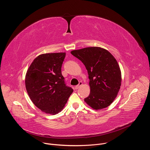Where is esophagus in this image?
I'll use <instances>...</instances> for the list:
<instances>
[{
	"label": "esophagus",
	"instance_id": "obj_1",
	"mask_svg": "<svg viewBox=\"0 0 150 150\" xmlns=\"http://www.w3.org/2000/svg\"><path fill=\"white\" fill-rule=\"evenodd\" d=\"M82 85V82H79V84L77 85H76V86L75 87V90H78V89Z\"/></svg>",
	"mask_w": 150,
	"mask_h": 150
}]
</instances>
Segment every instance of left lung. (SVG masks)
Returning a JSON list of instances; mask_svg holds the SVG:
<instances>
[{"instance_id": "8db88e82", "label": "left lung", "mask_w": 150, "mask_h": 150, "mask_svg": "<svg viewBox=\"0 0 150 150\" xmlns=\"http://www.w3.org/2000/svg\"><path fill=\"white\" fill-rule=\"evenodd\" d=\"M71 54L83 63L88 71L90 94L84 101L95 110L110 105L117 95L122 81L116 59L109 51L98 47L75 50Z\"/></svg>"}]
</instances>
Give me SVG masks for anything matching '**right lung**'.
Here are the masks:
<instances>
[{"instance_id": "add662e5", "label": "right lung", "mask_w": 150, "mask_h": 150, "mask_svg": "<svg viewBox=\"0 0 150 150\" xmlns=\"http://www.w3.org/2000/svg\"><path fill=\"white\" fill-rule=\"evenodd\" d=\"M65 55V53L40 54L27 72L25 82L28 94L35 105L46 113L60 112L73 92L62 75Z\"/></svg>"}]
</instances>
